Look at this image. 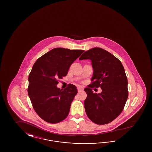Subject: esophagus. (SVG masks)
Instances as JSON below:
<instances>
[{
    "label": "esophagus",
    "instance_id": "34e87169",
    "mask_svg": "<svg viewBox=\"0 0 152 152\" xmlns=\"http://www.w3.org/2000/svg\"><path fill=\"white\" fill-rule=\"evenodd\" d=\"M84 89V87H82V86H79L78 87H77V91L79 92V91H83Z\"/></svg>",
    "mask_w": 152,
    "mask_h": 152
}]
</instances>
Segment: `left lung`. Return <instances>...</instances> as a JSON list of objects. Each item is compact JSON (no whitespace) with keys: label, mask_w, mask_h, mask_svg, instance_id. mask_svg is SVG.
Here are the masks:
<instances>
[{"label":"left lung","mask_w":152,"mask_h":152,"mask_svg":"<svg viewBox=\"0 0 152 152\" xmlns=\"http://www.w3.org/2000/svg\"><path fill=\"white\" fill-rule=\"evenodd\" d=\"M89 59L94 69L92 83L84 91L87 97L84 107L88 118L99 125L112 122L122 112L128 97V79L121 61L101 48L85 52L80 60ZM100 87V94L91 88Z\"/></svg>","instance_id":"obj_1"}]
</instances>
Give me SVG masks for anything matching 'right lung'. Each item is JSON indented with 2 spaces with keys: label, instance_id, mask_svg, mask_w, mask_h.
Wrapping results in <instances>:
<instances>
[{
  "label": "right lung",
  "instance_id": "obj_1",
  "mask_svg": "<svg viewBox=\"0 0 152 152\" xmlns=\"http://www.w3.org/2000/svg\"><path fill=\"white\" fill-rule=\"evenodd\" d=\"M84 51L56 48L39 58L28 77V94L36 113L46 122H61L68 116L77 93L69 84L64 89L57 87L58 80L66 76L70 66Z\"/></svg>",
  "mask_w": 152,
  "mask_h": 152
}]
</instances>
